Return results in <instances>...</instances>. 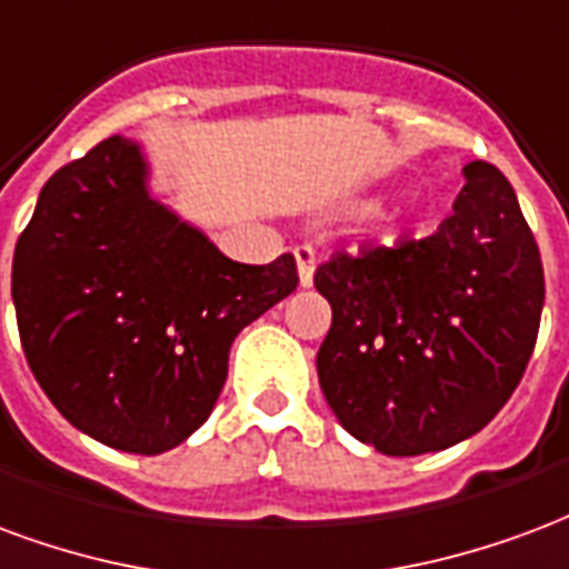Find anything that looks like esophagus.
<instances>
[{
	"label": "esophagus",
	"mask_w": 569,
	"mask_h": 569,
	"mask_svg": "<svg viewBox=\"0 0 569 569\" xmlns=\"http://www.w3.org/2000/svg\"><path fill=\"white\" fill-rule=\"evenodd\" d=\"M293 257H297V272H300V284L302 288H312L315 279V260H318V251L312 244L302 242L293 248Z\"/></svg>",
	"instance_id": "34e87169"
}]
</instances>
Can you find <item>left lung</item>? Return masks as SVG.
I'll return each mask as SVG.
<instances>
[{"label":"left lung","mask_w":569,"mask_h":569,"mask_svg":"<svg viewBox=\"0 0 569 569\" xmlns=\"http://www.w3.org/2000/svg\"><path fill=\"white\" fill-rule=\"evenodd\" d=\"M463 172L437 233L336 251L315 269L333 309L321 391L351 437L393 458L479 433L540 333L546 279L516 190L485 160Z\"/></svg>","instance_id":"1"}]
</instances>
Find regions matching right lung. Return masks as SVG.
Masks as SVG:
<instances>
[{"label": "right lung", "instance_id": "right-lung-1", "mask_svg": "<svg viewBox=\"0 0 569 569\" xmlns=\"http://www.w3.org/2000/svg\"><path fill=\"white\" fill-rule=\"evenodd\" d=\"M297 284L293 254L236 263L153 202L142 153L120 136L48 178L11 267L41 391L130 455L176 449L211 416L236 333Z\"/></svg>", "mask_w": 569, "mask_h": 569}]
</instances>
